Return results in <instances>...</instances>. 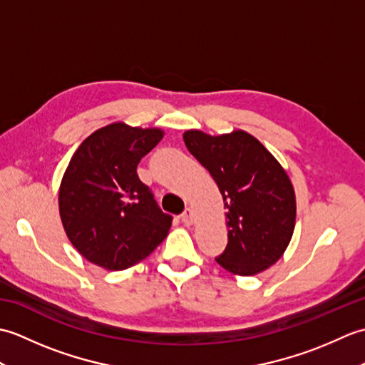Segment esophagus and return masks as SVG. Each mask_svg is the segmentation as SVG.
<instances>
[{
	"label": "esophagus",
	"mask_w": 365,
	"mask_h": 365,
	"mask_svg": "<svg viewBox=\"0 0 365 365\" xmlns=\"http://www.w3.org/2000/svg\"><path fill=\"white\" fill-rule=\"evenodd\" d=\"M180 218H182L183 224H187V226H191L192 221H195V213H192L191 208H187V210L182 213Z\"/></svg>",
	"instance_id": "34e87169"
}]
</instances>
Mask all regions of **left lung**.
Masks as SVG:
<instances>
[{"instance_id": "8db88e82", "label": "left lung", "mask_w": 365, "mask_h": 365, "mask_svg": "<svg viewBox=\"0 0 365 365\" xmlns=\"http://www.w3.org/2000/svg\"><path fill=\"white\" fill-rule=\"evenodd\" d=\"M183 139L218 183L227 208L229 242L216 262L240 276L257 274L273 265L294 229L297 202L289 175L246 131L210 136L190 130Z\"/></svg>"}]
</instances>
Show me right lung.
<instances>
[{"label":"right lung","instance_id":"1","mask_svg":"<svg viewBox=\"0 0 365 365\" xmlns=\"http://www.w3.org/2000/svg\"><path fill=\"white\" fill-rule=\"evenodd\" d=\"M163 138L157 128L111 123L76 149L59 188L66 234L84 259L106 269L144 260L166 238L173 216L165 213L136 168Z\"/></svg>","mask_w":365,"mask_h":365}]
</instances>
